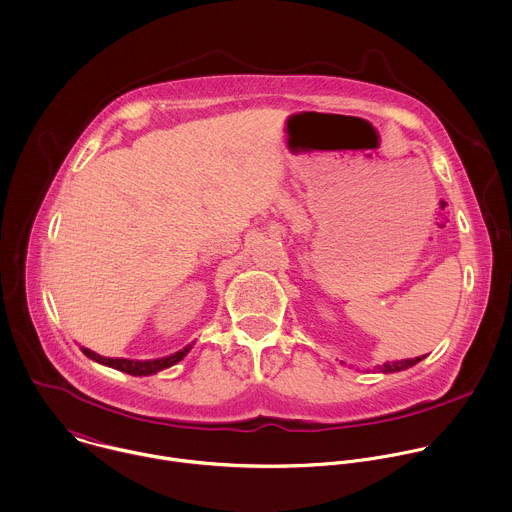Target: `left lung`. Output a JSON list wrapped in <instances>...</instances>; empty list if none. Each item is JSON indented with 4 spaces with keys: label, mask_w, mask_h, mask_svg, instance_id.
I'll list each match as a JSON object with an SVG mask.
<instances>
[{
    "label": "left lung",
    "mask_w": 512,
    "mask_h": 512,
    "mask_svg": "<svg viewBox=\"0 0 512 512\" xmlns=\"http://www.w3.org/2000/svg\"><path fill=\"white\" fill-rule=\"evenodd\" d=\"M424 356H426V354H424ZM424 356H416V358H408V360H396V362H386V364L378 366V372L388 374V372H400V370H406V368L414 366L416 362H420Z\"/></svg>",
    "instance_id": "obj_1"
}]
</instances>
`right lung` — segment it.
<instances>
[{"label":"right lung","mask_w":512,"mask_h":512,"mask_svg":"<svg viewBox=\"0 0 512 512\" xmlns=\"http://www.w3.org/2000/svg\"><path fill=\"white\" fill-rule=\"evenodd\" d=\"M190 348H192V344H188L186 348H182V350H178V352H174V354H170V356H166V358H156V360L106 358V356H100V354H96V352H92L90 348H84V346H82V352H84L88 358H92V360H96V362H100V364H106V366H110V368L122 370V372H126V374H132V376H150V374H156V372H160V370H164V368H170V366H174L176 362H180V360L190 352Z\"/></svg>","instance_id":"right-lung-1"}]
</instances>
